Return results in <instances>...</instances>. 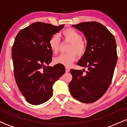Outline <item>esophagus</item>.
<instances>
[{"instance_id": "esophagus-1", "label": "esophagus", "mask_w": 127, "mask_h": 127, "mask_svg": "<svg viewBox=\"0 0 127 127\" xmlns=\"http://www.w3.org/2000/svg\"><path fill=\"white\" fill-rule=\"evenodd\" d=\"M65 72H68L70 71V68L68 67H65Z\"/></svg>"}]
</instances>
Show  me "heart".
<instances>
[{
  "label": "heart",
  "mask_w": 127,
  "mask_h": 127,
  "mask_svg": "<svg viewBox=\"0 0 127 127\" xmlns=\"http://www.w3.org/2000/svg\"><path fill=\"white\" fill-rule=\"evenodd\" d=\"M62 37L65 41L70 43L68 48V53L62 54L54 59L55 64H60L64 66L70 67L75 62L78 57L85 54L87 45L82 39V36L78 31L72 28H67L63 30ZM49 46L54 53H57L59 50L60 40L59 36L53 35L49 40Z\"/></svg>",
  "instance_id": "heart-1"
}]
</instances>
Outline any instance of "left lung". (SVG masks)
<instances>
[{
	"label": "left lung",
	"instance_id": "8db88e82",
	"mask_svg": "<svg viewBox=\"0 0 127 127\" xmlns=\"http://www.w3.org/2000/svg\"><path fill=\"white\" fill-rule=\"evenodd\" d=\"M81 31L87 41V50L78 63L85 69H71V95L84 103H94L105 94L111 84L117 62L115 39L109 30L96 21L73 25Z\"/></svg>",
	"mask_w": 127,
	"mask_h": 127
}]
</instances>
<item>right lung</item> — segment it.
I'll return each mask as SVG.
<instances>
[{
  "label": "right lung",
  "instance_id": "1",
  "mask_svg": "<svg viewBox=\"0 0 127 127\" xmlns=\"http://www.w3.org/2000/svg\"><path fill=\"white\" fill-rule=\"evenodd\" d=\"M64 25L36 22L22 29L12 48L15 79L26 101L33 105L47 101L52 95V85L64 73L60 64L46 66L52 61L51 37Z\"/></svg>",
  "mask_w": 127,
  "mask_h": 127
}]
</instances>
